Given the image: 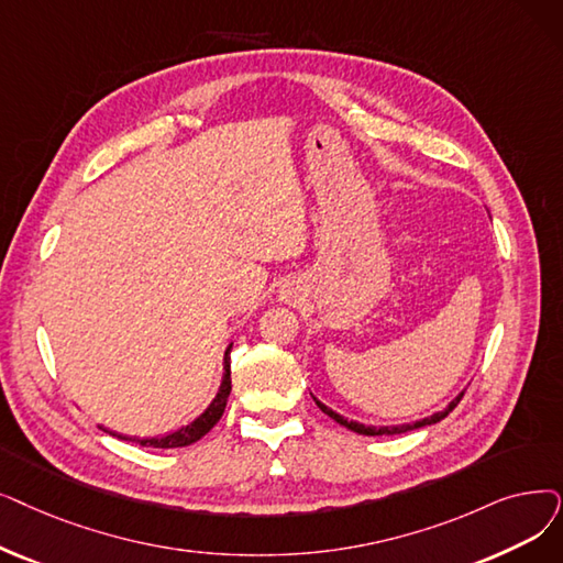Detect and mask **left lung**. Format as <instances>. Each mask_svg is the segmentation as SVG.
Returning a JSON list of instances; mask_svg holds the SVG:
<instances>
[{"label": "left lung", "mask_w": 563, "mask_h": 563, "mask_svg": "<svg viewBox=\"0 0 563 563\" xmlns=\"http://www.w3.org/2000/svg\"><path fill=\"white\" fill-rule=\"evenodd\" d=\"M462 396H464V390H462V394H460L455 400H451V405H449L444 411H437V413H432V417H428V419H423V421L407 423V426H394V428H388V426H386V428H373V426H363V423H356V421H347V419H342L340 413H335L333 409H329L327 405H322L320 400H314V402H317V407H320L324 413H329V417H331L335 423L345 426V428H350V430H354V432H358V434L375 437V434H400V432H407V430H417V428L432 426V423H437V421H442L444 417H449V411H453V409L457 407V402L462 400Z\"/></svg>", "instance_id": "8db88e82"}]
</instances>
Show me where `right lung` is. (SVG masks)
I'll use <instances>...</instances> for the list:
<instances>
[{
  "mask_svg": "<svg viewBox=\"0 0 563 563\" xmlns=\"http://www.w3.org/2000/svg\"><path fill=\"white\" fill-rule=\"evenodd\" d=\"M230 352L232 347H228L225 352V375H223V384H221V390H218V396L213 398V402L207 407V411L202 413V417L195 419L190 426H184L181 430L167 434V437H158V439H133V442H137L140 446H154V449H181V446H190L198 442V439H202L218 421H221L223 411H225V405H228V396L232 390V379H230ZM114 434V432H110ZM114 437H121V434H114ZM121 439H129V437H121Z\"/></svg>",
  "mask_w": 563,
  "mask_h": 563,
  "instance_id": "1",
  "label": "right lung"
}]
</instances>
